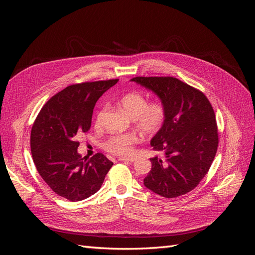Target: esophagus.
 <instances>
[{
    "instance_id": "esophagus-1",
    "label": "esophagus",
    "mask_w": 255,
    "mask_h": 255,
    "mask_svg": "<svg viewBox=\"0 0 255 255\" xmlns=\"http://www.w3.org/2000/svg\"><path fill=\"white\" fill-rule=\"evenodd\" d=\"M136 157L134 156H121L119 157V160L120 161H125V163H133V161H135Z\"/></svg>"
}]
</instances>
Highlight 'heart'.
<instances>
[{"mask_svg":"<svg viewBox=\"0 0 255 255\" xmlns=\"http://www.w3.org/2000/svg\"><path fill=\"white\" fill-rule=\"evenodd\" d=\"M119 106L126 115L134 120L137 128L143 134H155L163 126L166 115L163 104L159 102L148 104V100L139 92H128L123 96L119 101ZM103 112L104 110L99 113L97 122L101 119ZM136 142L137 137L134 134L114 135L106 140L104 146L111 153L125 155L133 150Z\"/></svg>","mask_w":255,"mask_h":255,"instance_id":"1","label":"heart"}]
</instances>
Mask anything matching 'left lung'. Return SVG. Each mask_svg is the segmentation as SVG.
I'll return each mask as SVG.
<instances>
[{"label":"left lung","mask_w":255,"mask_h":255,"mask_svg":"<svg viewBox=\"0 0 255 255\" xmlns=\"http://www.w3.org/2000/svg\"><path fill=\"white\" fill-rule=\"evenodd\" d=\"M130 81L152 91L166 113L163 126L150 141L165 159L150 158L152 168L143 185L165 198L187 194L205 176L218 148L210 101L201 91L170 76H137Z\"/></svg>","instance_id":"obj_1"}]
</instances>
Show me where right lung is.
Masks as SVG:
<instances>
[{
  "label": "right lung",
  "instance_id": "right-lung-1",
  "mask_svg": "<svg viewBox=\"0 0 255 255\" xmlns=\"http://www.w3.org/2000/svg\"><path fill=\"white\" fill-rule=\"evenodd\" d=\"M119 80L68 86L52 97L38 114L30 133L34 164L58 196L76 202L101 188L113 163L102 153L85 159L76 141L91 126L96 102Z\"/></svg>",
  "mask_w": 255,
  "mask_h": 255
}]
</instances>
